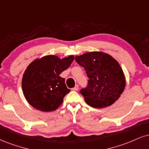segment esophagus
Masks as SVG:
<instances>
[{
	"label": "esophagus",
	"mask_w": 149,
	"mask_h": 149,
	"mask_svg": "<svg viewBox=\"0 0 149 149\" xmlns=\"http://www.w3.org/2000/svg\"><path fill=\"white\" fill-rule=\"evenodd\" d=\"M73 91H78V85H76V86H75V87L73 88Z\"/></svg>",
	"instance_id": "34e87169"
}]
</instances>
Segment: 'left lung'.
I'll list each match as a JSON object with an SVG mask.
<instances>
[{"label": "left lung", "instance_id": "8db88e82", "mask_svg": "<svg viewBox=\"0 0 149 149\" xmlns=\"http://www.w3.org/2000/svg\"><path fill=\"white\" fill-rule=\"evenodd\" d=\"M75 60L89 78L87 87L80 91L86 103L95 108H103L119 99L126 87V79L117 61L101 52L85 53Z\"/></svg>", "mask_w": 149, "mask_h": 149}]
</instances>
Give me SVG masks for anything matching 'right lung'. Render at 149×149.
Returning a JSON list of instances; mask_svg holds the SVG:
<instances>
[{
    "label": "right lung",
    "instance_id": "1",
    "mask_svg": "<svg viewBox=\"0 0 149 149\" xmlns=\"http://www.w3.org/2000/svg\"><path fill=\"white\" fill-rule=\"evenodd\" d=\"M73 60V55L62 60L55 55H46L29 64L23 73L22 89L30 105L42 112L54 111L60 106L70 92L60 74Z\"/></svg>",
    "mask_w": 149,
    "mask_h": 149
}]
</instances>
